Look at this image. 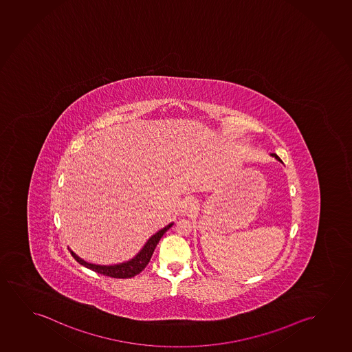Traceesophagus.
Masks as SVG:
<instances>
[{
  "mask_svg": "<svg viewBox=\"0 0 352 352\" xmlns=\"http://www.w3.org/2000/svg\"><path fill=\"white\" fill-rule=\"evenodd\" d=\"M197 210H199V202L191 197L184 199L183 204L180 206V212L183 214H191V213H196Z\"/></svg>",
  "mask_w": 352,
  "mask_h": 352,
  "instance_id": "obj_1",
  "label": "esophagus"
}]
</instances>
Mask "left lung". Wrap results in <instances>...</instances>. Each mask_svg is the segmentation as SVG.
<instances>
[{"label":"left lung","instance_id":"obj_1","mask_svg":"<svg viewBox=\"0 0 352 352\" xmlns=\"http://www.w3.org/2000/svg\"><path fill=\"white\" fill-rule=\"evenodd\" d=\"M271 156H272V157H275L276 160H277V161H280V162H282V161H280V158L278 157V156H277L276 153H271Z\"/></svg>","mask_w":352,"mask_h":352}]
</instances>
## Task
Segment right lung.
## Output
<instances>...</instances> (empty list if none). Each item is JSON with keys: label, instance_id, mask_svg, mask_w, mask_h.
<instances>
[{"label": "right lung", "instance_id": "add662e5", "mask_svg": "<svg viewBox=\"0 0 352 352\" xmlns=\"http://www.w3.org/2000/svg\"><path fill=\"white\" fill-rule=\"evenodd\" d=\"M172 225H173V223L164 226L163 229L158 230L156 234H153L148 239V242L144 245L143 248L140 250V252L134 258L128 260V261H124V263L115 264V265L91 264V263H87L85 260L81 259L80 256H77L72 250H70V253H72V256L75 258L78 264H81V265L85 266L87 269H89V270L98 272L100 275L109 276V277H113V278H131V277H134L138 274H140L146 267L148 261H150L151 256H153V250H155L156 245H157L158 241L161 240V237L164 234V232Z\"/></svg>", "mask_w": 352, "mask_h": 352}]
</instances>
